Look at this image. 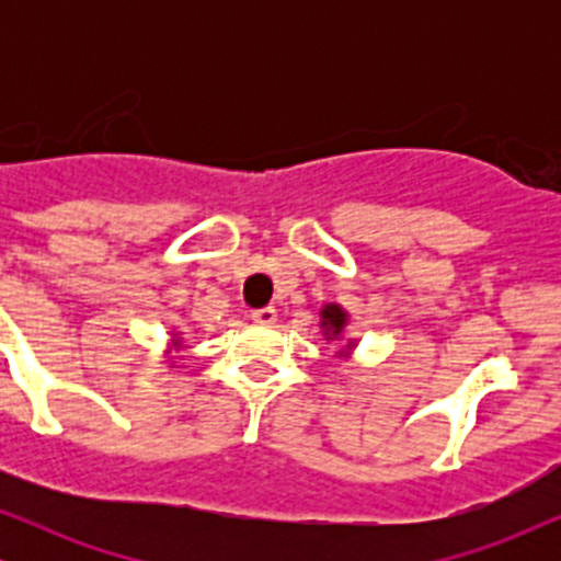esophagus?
<instances>
[{
  "mask_svg": "<svg viewBox=\"0 0 561 561\" xmlns=\"http://www.w3.org/2000/svg\"><path fill=\"white\" fill-rule=\"evenodd\" d=\"M250 319L255 321V324H274L276 321V308L274 306H266V308H259V311L250 313Z\"/></svg>",
  "mask_w": 561,
  "mask_h": 561,
  "instance_id": "1",
  "label": "esophagus"
}]
</instances>
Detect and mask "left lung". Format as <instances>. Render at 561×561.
<instances>
[{
	"instance_id": "left-lung-1",
	"label": "left lung",
	"mask_w": 561,
	"mask_h": 561,
	"mask_svg": "<svg viewBox=\"0 0 561 561\" xmlns=\"http://www.w3.org/2000/svg\"><path fill=\"white\" fill-rule=\"evenodd\" d=\"M345 321H347V313L340 306H334V302H330V306L321 311V327H324L330 337H337V334L343 332Z\"/></svg>"
}]
</instances>
